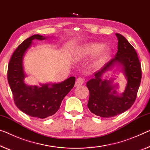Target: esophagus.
I'll use <instances>...</instances> for the list:
<instances>
[{
    "label": "esophagus",
    "instance_id": "esophagus-1",
    "mask_svg": "<svg viewBox=\"0 0 150 150\" xmlns=\"http://www.w3.org/2000/svg\"><path fill=\"white\" fill-rule=\"evenodd\" d=\"M84 80L82 78H78L76 79V81L75 83V86H79L80 85L83 84V83H84Z\"/></svg>",
    "mask_w": 150,
    "mask_h": 150
}]
</instances>
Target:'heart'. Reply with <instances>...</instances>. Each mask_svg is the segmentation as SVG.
I'll return each mask as SVG.
<instances>
[{
  "label": "heart",
  "mask_w": 150,
  "mask_h": 150,
  "mask_svg": "<svg viewBox=\"0 0 150 150\" xmlns=\"http://www.w3.org/2000/svg\"><path fill=\"white\" fill-rule=\"evenodd\" d=\"M110 54V48L107 45H101L98 43H87L77 48L75 52V58H86L94 55L90 64V68L96 70L104 64Z\"/></svg>",
  "instance_id": "b5f03b06"
}]
</instances>
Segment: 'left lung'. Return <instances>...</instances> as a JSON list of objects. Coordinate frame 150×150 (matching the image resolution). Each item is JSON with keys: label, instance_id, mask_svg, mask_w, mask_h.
<instances>
[{"label": "left lung", "instance_id": "1", "mask_svg": "<svg viewBox=\"0 0 150 150\" xmlns=\"http://www.w3.org/2000/svg\"><path fill=\"white\" fill-rule=\"evenodd\" d=\"M116 36L118 40L116 56L94 73V77L86 83L90 93L89 110L97 116L106 118L121 114L129 109L136 99L142 79L141 64L134 47L121 34L116 33ZM115 65L122 67L121 71L127 79L125 91L120 95L116 91L118 85L112 84L115 79L102 78Z\"/></svg>", "mask_w": 150, "mask_h": 150}]
</instances>
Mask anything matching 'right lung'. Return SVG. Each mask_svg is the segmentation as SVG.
<instances>
[{"label":"right lung","instance_id":"add662e5","mask_svg":"<svg viewBox=\"0 0 150 150\" xmlns=\"http://www.w3.org/2000/svg\"><path fill=\"white\" fill-rule=\"evenodd\" d=\"M45 37L34 35L25 40L14 52L8 66L7 78L15 103L25 114L45 119L58 110L62 101L74 86L75 77L72 76L59 83H48L29 86L25 82L26 75L23 69L25 52L33 40H44Z\"/></svg>","mask_w":150,"mask_h":150}]
</instances>
